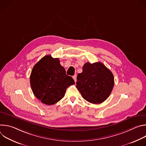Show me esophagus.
Segmentation results:
<instances>
[{
	"label": "esophagus",
	"mask_w": 146,
	"mask_h": 146,
	"mask_svg": "<svg viewBox=\"0 0 146 146\" xmlns=\"http://www.w3.org/2000/svg\"><path fill=\"white\" fill-rule=\"evenodd\" d=\"M73 79H74V81L76 82V80H77V75L75 74L74 76H73Z\"/></svg>",
	"instance_id": "1"
}]
</instances>
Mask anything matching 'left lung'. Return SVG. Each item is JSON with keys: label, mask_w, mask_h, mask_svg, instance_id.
<instances>
[{"label": "left lung", "mask_w": 146, "mask_h": 146, "mask_svg": "<svg viewBox=\"0 0 146 146\" xmlns=\"http://www.w3.org/2000/svg\"><path fill=\"white\" fill-rule=\"evenodd\" d=\"M77 80L76 87L82 98L93 104L106 100L114 84L113 73L101 62H87L82 72L78 74Z\"/></svg>", "instance_id": "1"}]
</instances>
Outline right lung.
<instances>
[{"label": "right lung", "mask_w": 146, "mask_h": 146, "mask_svg": "<svg viewBox=\"0 0 146 146\" xmlns=\"http://www.w3.org/2000/svg\"><path fill=\"white\" fill-rule=\"evenodd\" d=\"M31 86L37 99L47 105H52L65 96L66 88L75 84L58 58L46 55L33 66L30 76Z\"/></svg>", "instance_id": "1"}]
</instances>
